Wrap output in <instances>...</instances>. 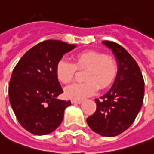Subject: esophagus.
<instances>
[{
  "instance_id": "34e87169",
  "label": "esophagus",
  "mask_w": 154,
  "mask_h": 154,
  "mask_svg": "<svg viewBox=\"0 0 154 154\" xmlns=\"http://www.w3.org/2000/svg\"><path fill=\"white\" fill-rule=\"evenodd\" d=\"M82 102V100H71L72 104H80Z\"/></svg>"
}]
</instances>
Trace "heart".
Segmentation results:
<instances>
[{
    "instance_id": "heart-1",
    "label": "heart",
    "mask_w": 154,
    "mask_h": 154,
    "mask_svg": "<svg viewBox=\"0 0 154 154\" xmlns=\"http://www.w3.org/2000/svg\"><path fill=\"white\" fill-rule=\"evenodd\" d=\"M74 63L66 59H60L55 67L56 76L63 85L75 79L76 71L85 69L83 83H76L67 88L65 95L73 100H82L94 95L100 89L107 88L116 77L118 63L111 55L95 50H85L73 55Z\"/></svg>"
}]
</instances>
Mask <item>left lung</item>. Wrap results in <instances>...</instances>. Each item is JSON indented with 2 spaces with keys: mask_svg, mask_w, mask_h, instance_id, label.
<instances>
[{
  "mask_svg": "<svg viewBox=\"0 0 154 154\" xmlns=\"http://www.w3.org/2000/svg\"><path fill=\"white\" fill-rule=\"evenodd\" d=\"M103 43L116 55L118 73L111 90L100 100H95L96 111L86 122L100 135L115 137L126 131L135 121L143 102L144 80L135 59L123 47L111 41Z\"/></svg>",
  "mask_w": 154,
  "mask_h": 154,
  "instance_id": "obj_1",
  "label": "left lung"
}]
</instances>
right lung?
Returning <instances> with one entry per match:
<instances>
[{"label":"right lung","mask_w":154,"mask_h":154,"mask_svg":"<svg viewBox=\"0 0 154 154\" xmlns=\"http://www.w3.org/2000/svg\"><path fill=\"white\" fill-rule=\"evenodd\" d=\"M75 45L46 40L32 47L15 66L9 83V100L23 128L35 135L48 134L61 124L70 100L63 93L55 73L58 61Z\"/></svg>","instance_id":"1"}]
</instances>
